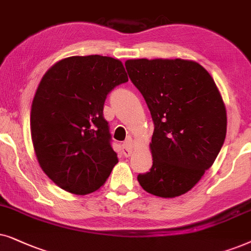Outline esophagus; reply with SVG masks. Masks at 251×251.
I'll list each match as a JSON object with an SVG mask.
<instances>
[{
  "mask_svg": "<svg viewBox=\"0 0 251 251\" xmlns=\"http://www.w3.org/2000/svg\"><path fill=\"white\" fill-rule=\"evenodd\" d=\"M123 152H124V155H125V157L131 156V153H132V145H131V142H129V141L124 142V145H123Z\"/></svg>",
  "mask_w": 251,
  "mask_h": 251,
  "instance_id": "1",
  "label": "esophagus"
}]
</instances>
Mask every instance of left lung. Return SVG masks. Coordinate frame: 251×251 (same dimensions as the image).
Returning a JSON list of instances; mask_svg holds the SVG:
<instances>
[{
    "instance_id": "8db88e82",
    "label": "left lung",
    "mask_w": 251,
    "mask_h": 251,
    "mask_svg": "<svg viewBox=\"0 0 251 251\" xmlns=\"http://www.w3.org/2000/svg\"><path fill=\"white\" fill-rule=\"evenodd\" d=\"M129 79L153 122L152 166L138 180L146 192L176 198L200 181L226 136V109L212 76L193 61L128 59Z\"/></svg>"
}]
</instances>
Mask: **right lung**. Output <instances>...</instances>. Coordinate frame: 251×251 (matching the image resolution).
Masks as SVG:
<instances>
[{"instance_id": "1", "label": "right lung", "mask_w": 251, "mask_h": 251, "mask_svg": "<svg viewBox=\"0 0 251 251\" xmlns=\"http://www.w3.org/2000/svg\"><path fill=\"white\" fill-rule=\"evenodd\" d=\"M127 81L122 62L100 55L64 58L43 75L32 103V140L43 172L62 189L95 192L118 163L103 106Z\"/></svg>"}]
</instances>
